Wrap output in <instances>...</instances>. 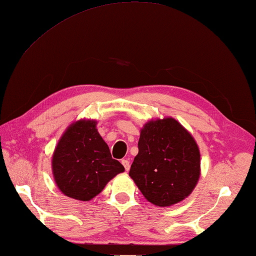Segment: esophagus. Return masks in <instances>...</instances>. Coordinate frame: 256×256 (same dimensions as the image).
<instances>
[{"label":"esophagus","mask_w":256,"mask_h":256,"mask_svg":"<svg viewBox=\"0 0 256 256\" xmlns=\"http://www.w3.org/2000/svg\"><path fill=\"white\" fill-rule=\"evenodd\" d=\"M122 164L124 166V168H126V171L130 170V162L128 159H123L122 160Z\"/></svg>","instance_id":"esophagus-1"}]
</instances>
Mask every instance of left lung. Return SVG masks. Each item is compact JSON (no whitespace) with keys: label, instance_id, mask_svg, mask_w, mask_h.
<instances>
[{"label":"left lung","instance_id":"obj_1","mask_svg":"<svg viewBox=\"0 0 256 256\" xmlns=\"http://www.w3.org/2000/svg\"><path fill=\"white\" fill-rule=\"evenodd\" d=\"M128 176L152 204L172 206L186 198L198 182L200 148L176 118L150 120L140 130L138 154Z\"/></svg>","mask_w":256,"mask_h":256}]
</instances>
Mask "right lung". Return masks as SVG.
Wrapping results in <instances>:
<instances>
[{
    "label": "right lung",
    "instance_id": "right-lung-1",
    "mask_svg": "<svg viewBox=\"0 0 256 256\" xmlns=\"http://www.w3.org/2000/svg\"><path fill=\"white\" fill-rule=\"evenodd\" d=\"M53 179L58 190L70 198L88 202L111 179L124 172L112 159L109 146L97 130L96 120L73 122L58 140L52 155Z\"/></svg>",
    "mask_w": 256,
    "mask_h": 256
}]
</instances>
